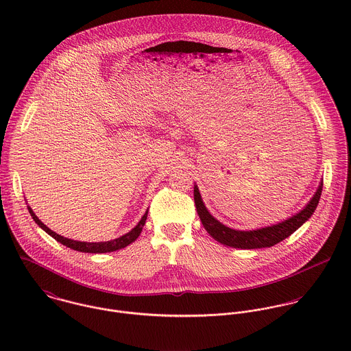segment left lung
<instances>
[{"label": "left lung", "mask_w": 351, "mask_h": 351, "mask_svg": "<svg viewBox=\"0 0 351 351\" xmlns=\"http://www.w3.org/2000/svg\"><path fill=\"white\" fill-rule=\"evenodd\" d=\"M323 191V184L319 185V189L316 191L312 200L308 202V205L299 212L298 215L292 216L291 219L278 223L271 227L255 230V231H237L232 228H228L223 226L220 221H217L205 208L202 204L200 193L197 186H195V204L197 213L200 216L201 223L206 232L217 242H220L224 246L235 247V249H262V247H271L289 235H292L299 227H301L315 212L320 195Z\"/></svg>", "instance_id": "8db88e82"}]
</instances>
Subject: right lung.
I'll list each match as a JSON object with an SVG mask.
<instances>
[{
  "label": "right lung",
  "instance_id": "add662e5",
  "mask_svg": "<svg viewBox=\"0 0 351 351\" xmlns=\"http://www.w3.org/2000/svg\"><path fill=\"white\" fill-rule=\"evenodd\" d=\"M28 210L32 216V219L35 220V223L43 228L49 235H51L55 241H58L59 243H62L63 246L66 247H70L73 250L81 251V252H93V254H101V252H110V251L120 250V249H124L125 246L131 245L132 242H135L138 239V237L141 235L142 230H143V226L146 224V219H147V213L146 212L142 217V220L138 223V226L130 231L128 234L117 238V239H113V241H108V242H97V243H89V242H78V241H71V239H67V238H63L60 235H58L56 232L51 231L50 228L47 226H45L39 219L38 216L34 213V210L28 206Z\"/></svg>",
  "mask_w": 351,
  "mask_h": 351
}]
</instances>
